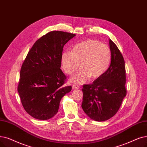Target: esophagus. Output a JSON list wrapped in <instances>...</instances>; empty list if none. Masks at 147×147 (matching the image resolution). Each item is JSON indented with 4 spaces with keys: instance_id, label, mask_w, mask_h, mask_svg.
Wrapping results in <instances>:
<instances>
[{
    "instance_id": "1",
    "label": "esophagus",
    "mask_w": 147,
    "mask_h": 147,
    "mask_svg": "<svg viewBox=\"0 0 147 147\" xmlns=\"http://www.w3.org/2000/svg\"><path fill=\"white\" fill-rule=\"evenodd\" d=\"M72 88H73V89H78L79 88V87L77 85H73Z\"/></svg>"
}]
</instances>
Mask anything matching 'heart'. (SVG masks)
<instances>
[{
    "label": "heart",
    "instance_id": "1",
    "mask_svg": "<svg viewBox=\"0 0 147 147\" xmlns=\"http://www.w3.org/2000/svg\"><path fill=\"white\" fill-rule=\"evenodd\" d=\"M111 58V49L107 44L96 40H87L74 46L72 52L63 53L61 63L65 73L72 75L80 63L82 68L71 81L82 84L90 78L95 80L101 77L109 65Z\"/></svg>",
    "mask_w": 147,
    "mask_h": 147
}]
</instances>
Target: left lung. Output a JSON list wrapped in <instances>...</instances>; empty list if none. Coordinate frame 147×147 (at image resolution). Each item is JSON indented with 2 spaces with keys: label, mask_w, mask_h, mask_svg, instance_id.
Masks as SVG:
<instances>
[{
  "label": "left lung",
  "mask_w": 147,
  "mask_h": 147,
  "mask_svg": "<svg viewBox=\"0 0 147 147\" xmlns=\"http://www.w3.org/2000/svg\"><path fill=\"white\" fill-rule=\"evenodd\" d=\"M111 62L99 79L83 86L82 107L87 115L96 121L110 119L118 111L126 96L125 62L117 45L109 40Z\"/></svg>",
  "instance_id": "8db88e82"
}]
</instances>
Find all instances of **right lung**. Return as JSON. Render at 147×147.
<instances>
[{
    "mask_svg": "<svg viewBox=\"0 0 147 147\" xmlns=\"http://www.w3.org/2000/svg\"><path fill=\"white\" fill-rule=\"evenodd\" d=\"M76 35L51 31L32 47L21 67L17 90L24 110L40 120L53 117L59 103L71 91L64 86L67 76L60 68L65 44Z\"/></svg>",
    "mask_w": 147,
    "mask_h": 147,
    "instance_id": "add662e5",
    "label": "right lung"
}]
</instances>
